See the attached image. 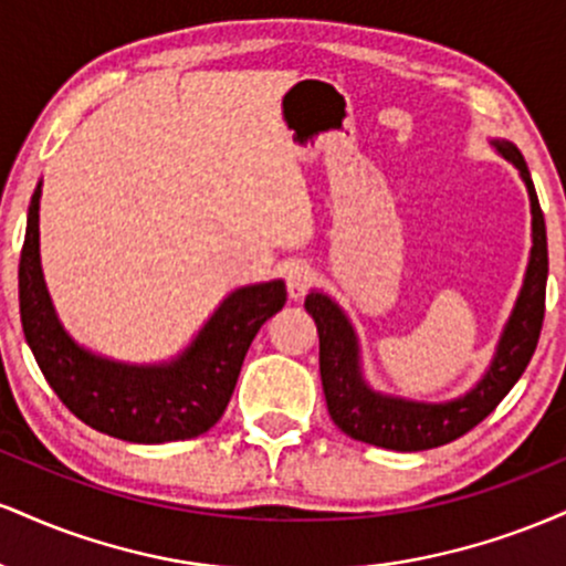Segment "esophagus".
<instances>
[{
	"label": "esophagus",
	"instance_id": "34e87169",
	"mask_svg": "<svg viewBox=\"0 0 566 566\" xmlns=\"http://www.w3.org/2000/svg\"><path fill=\"white\" fill-rule=\"evenodd\" d=\"M284 279H287V292L292 301H303V295L308 292L311 284H314V269L305 261L290 263Z\"/></svg>",
	"mask_w": 566,
	"mask_h": 566
}]
</instances>
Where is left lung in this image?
Returning <instances> with one entry per match:
<instances>
[{
  "mask_svg": "<svg viewBox=\"0 0 566 566\" xmlns=\"http://www.w3.org/2000/svg\"><path fill=\"white\" fill-rule=\"evenodd\" d=\"M492 146L516 165L524 186H527L532 207V252L522 292H518L516 305L500 335L492 365L469 394L433 405V401H412L373 391L361 375L359 340H356L354 327L340 305L316 290H311L305 297V311L314 316L316 333H319V373L329 418L350 439L396 452H420L450 444L469 433L473 426L482 423L503 401V396L516 386L535 354L545 314V282H548L545 220L527 161L518 154V148L509 140H492Z\"/></svg>",
  "mask_w": 566,
  "mask_h": 566,
  "instance_id": "obj_1",
  "label": "left lung"
}]
</instances>
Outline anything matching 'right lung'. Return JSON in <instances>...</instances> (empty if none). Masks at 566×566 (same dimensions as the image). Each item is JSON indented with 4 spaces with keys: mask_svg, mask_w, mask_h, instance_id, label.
<instances>
[{
    "mask_svg": "<svg viewBox=\"0 0 566 566\" xmlns=\"http://www.w3.org/2000/svg\"><path fill=\"white\" fill-rule=\"evenodd\" d=\"M36 186L18 265L21 322L57 399L82 423L135 444H165L210 431L229 407L252 337L287 301L282 279L233 290L191 346L165 365H125L71 340L57 322L39 263Z\"/></svg>",
    "mask_w": 566,
    "mask_h": 566,
    "instance_id": "right-lung-1",
    "label": "right lung"
}]
</instances>
